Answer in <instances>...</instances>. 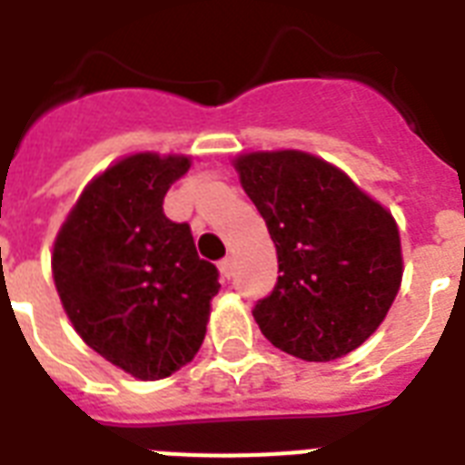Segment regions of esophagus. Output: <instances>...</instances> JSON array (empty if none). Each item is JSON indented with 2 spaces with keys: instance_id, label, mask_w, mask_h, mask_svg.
<instances>
[{
  "instance_id": "34e87169",
  "label": "esophagus",
  "mask_w": 465,
  "mask_h": 465,
  "mask_svg": "<svg viewBox=\"0 0 465 465\" xmlns=\"http://www.w3.org/2000/svg\"><path fill=\"white\" fill-rule=\"evenodd\" d=\"M219 272H222V277H224V280H232V275H233V261H232V258H229V255L219 261Z\"/></svg>"
}]
</instances>
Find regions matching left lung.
<instances>
[{
  "label": "left lung",
  "instance_id": "8db88e82",
  "mask_svg": "<svg viewBox=\"0 0 465 465\" xmlns=\"http://www.w3.org/2000/svg\"><path fill=\"white\" fill-rule=\"evenodd\" d=\"M233 168L277 248L275 290L253 309L262 335L306 361L357 350L403 280L393 214L338 166L299 149L241 154Z\"/></svg>",
  "mask_w": 465,
  "mask_h": 465
}]
</instances>
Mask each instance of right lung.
<instances>
[{
	"label": "right lung",
	"mask_w": 465,
	"mask_h": 465,
	"mask_svg": "<svg viewBox=\"0 0 465 465\" xmlns=\"http://www.w3.org/2000/svg\"><path fill=\"white\" fill-rule=\"evenodd\" d=\"M190 156H125L84 188L53 246V277L74 331L142 381L166 379L203 345L219 272L163 197Z\"/></svg>",
	"instance_id": "right-lung-1"
}]
</instances>
